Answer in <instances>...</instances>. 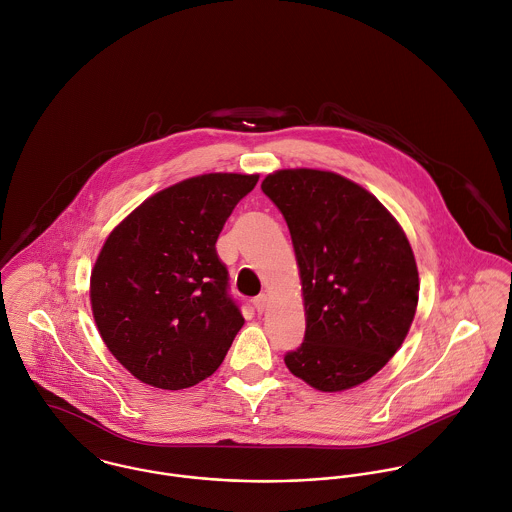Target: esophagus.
I'll return each instance as SVG.
<instances>
[{
	"label": "esophagus",
	"instance_id": "esophagus-1",
	"mask_svg": "<svg viewBox=\"0 0 512 512\" xmlns=\"http://www.w3.org/2000/svg\"><path fill=\"white\" fill-rule=\"evenodd\" d=\"M253 307H255V310H257L259 314L265 312V308H267V297H265V295L255 297V299H253Z\"/></svg>",
	"mask_w": 512,
	"mask_h": 512
}]
</instances>
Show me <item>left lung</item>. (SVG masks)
<instances>
[{
	"instance_id": "1",
	"label": "left lung",
	"mask_w": 512,
	"mask_h": 512,
	"mask_svg": "<svg viewBox=\"0 0 512 512\" xmlns=\"http://www.w3.org/2000/svg\"><path fill=\"white\" fill-rule=\"evenodd\" d=\"M283 213L303 283L305 342L285 354L320 392L378 374L408 336L419 297L408 237L362 186L322 170H279L261 184Z\"/></svg>"
}]
</instances>
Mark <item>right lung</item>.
<instances>
[{
	"mask_svg": "<svg viewBox=\"0 0 512 512\" xmlns=\"http://www.w3.org/2000/svg\"><path fill=\"white\" fill-rule=\"evenodd\" d=\"M257 174H204L138 205L104 241L91 305L112 356L140 382L184 390L223 362L243 314L215 241Z\"/></svg>",
	"mask_w": 512,
	"mask_h": 512,
	"instance_id": "add662e5",
	"label": "right lung"
}]
</instances>
